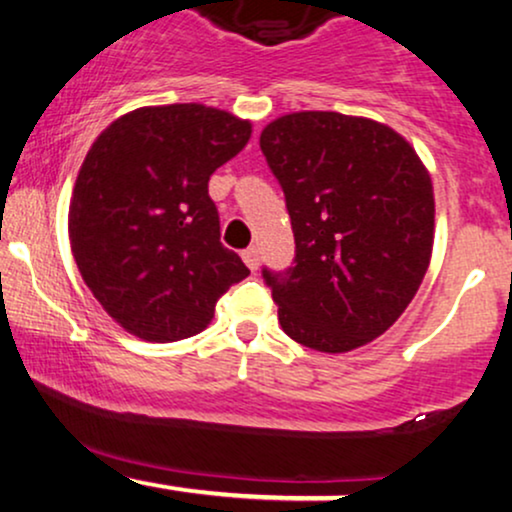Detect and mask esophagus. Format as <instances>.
Here are the masks:
<instances>
[{
    "mask_svg": "<svg viewBox=\"0 0 512 512\" xmlns=\"http://www.w3.org/2000/svg\"><path fill=\"white\" fill-rule=\"evenodd\" d=\"M243 260L252 269V272H255V269L260 267V250H257L255 245H250L248 250H243Z\"/></svg>",
    "mask_w": 512,
    "mask_h": 512,
    "instance_id": "1",
    "label": "esophagus"
}]
</instances>
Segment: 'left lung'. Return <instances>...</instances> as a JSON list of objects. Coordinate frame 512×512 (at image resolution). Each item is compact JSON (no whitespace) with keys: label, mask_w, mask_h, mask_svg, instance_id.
I'll list each match as a JSON object with an SVG mask.
<instances>
[{"label":"left lung","mask_w":512,"mask_h":512,"mask_svg":"<svg viewBox=\"0 0 512 512\" xmlns=\"http://www.w3.org/2000/svg\"><path fill=\"white\" fill-rule=\"evenodd\" d=\"M260 149L296 240L293 267H262L281 330L325 354L373 342L431 262L436 204L424 163L395 129L320 110L269 122Z\"/></svg>","instance_id":"obj_1"}]
</instances>
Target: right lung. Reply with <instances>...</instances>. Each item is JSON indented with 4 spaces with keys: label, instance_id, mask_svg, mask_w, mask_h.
Instances as JSON below:
<instances>
[{
    "label": "right lung",
    "instance_id": "1",
    "mask_svg": "<svg viewBox=\"0 0 512 512\" xmlns=\"http://www.w3.org/2000/svg\"><path fill=\"white\" fill-rule=\"evenodd\" d=\"M250 122L199 103L139 108L84 158L69 207L76 267L105 313L146 342L202 332L250 274L223 248L209 178L250 139Z\"/></svg>",
    "mask_w": 512,
    "mask_h": 512
}]
</instances>
